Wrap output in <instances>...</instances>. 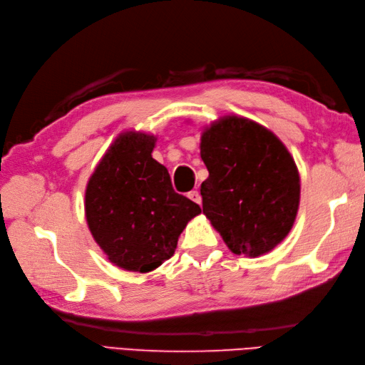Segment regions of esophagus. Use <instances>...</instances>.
I'll list each match as a JSON object with an SVG mask.
<instances>
[{
	"instance_id": "1",
	"label": "esophagus",
	"mask_w": 365,
	"mask_h": 365,
	"mask_svg": "<svg viewBox=\"0 0 365 365\" xmlns=\"http://www.w3.org/2000/svg\"><path fill=\"white\" fill-rule=\"evenodd\" d=\"M190 197V200L195 202V204H197V205H201L202 204V197H201V193L197 192V190H192V192H189V195H187Z\"/></svg>"
}]
</instances>
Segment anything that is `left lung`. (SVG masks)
Listing matches in <instances>:
<instances>
[{
	"label": "left lung",
	"instance_id": "obj_1",
	"mask_svg": "<svg viewBox=\"0 0 365 365\" xmlns=\"http://www.w3.org/2000/svg\"><path fill=\"white\" fill-rule=\"evenodd\" d=\"M201 158L208 170L202 212L231 251L257 257L288 236L300 202V176L271 130L225 117L202 134Z\"/></svg>",
	"mask_w": 365,
	"mask_h": 365
}]
</instances>
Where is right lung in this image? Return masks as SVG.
Here are the masks:
<instances>
[{"instance_id": "obj_1", "label": "right lung", "mask_w": 365, "mask_h": 365, "mask_svg": "<svg viewBox=\"0 0 365 365\" xmlns=\"http://www.w3.org/2000/svg\"><path fill=\"white\" fill-rule=\"evenodd\" d=\"M155 137L125 132L106 150L85 193L88 227L117 267L148 272L173 256L187 222L201 207L172 187L152 158Z\"/></svg>"}]
</instances>
